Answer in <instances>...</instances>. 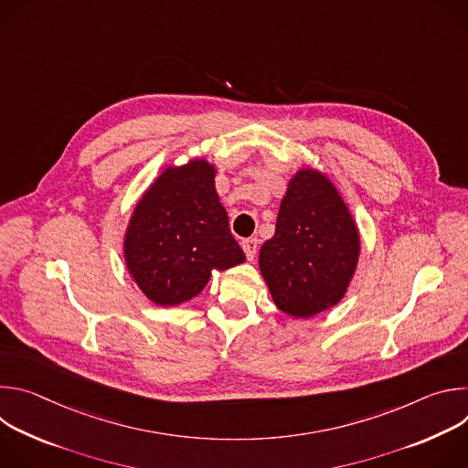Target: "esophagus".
<instances>
[{
	"mask_svg": "<svg viewBox=\"0 0 468 468\" xmlns=\"http://www.w3.org/2000/svg\"><path fill=\"white\" fill-rule=\"evenodd\" d=\"M240 246H242V250H244V253H246V259H248V261H253L255 255H257L259 240H257V239H244V240L240 242Z\"/></svg>",
	"mask_w": 468,
	"mask_h": 468,
	"instance_id": "obj_1",
	"label": "esophagus"
}]
</instances>
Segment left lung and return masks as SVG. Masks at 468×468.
Wrapping results in <instances>:
<instances>
[{
	"instance_id": "8db88e82",
	"label": "left lung",
	"mask_w": 468,
	"mask_h": 468,
	"mask_svg": "<svg viewBox=\"0 0 468 468\" xmlns=\"http://www.w3.org/2000/svg\"><path fill=\"white\" fill-rule=\"evenodd\" d=\"M361 253L357 224L322 170L300 166L280 204L276 233L259 250V271L278 309L311 318L335 307Z\"/></svg>"
}]
</instances>
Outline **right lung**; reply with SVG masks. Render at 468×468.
<instances>
[{"label":"right lung","mask_w":468,"mask_h":468,"mask_svg":"<svg viewBox=\"0 0 468 468\" xmlns=\"http://www.w3.org/2000/svg\"><path fill=\"white\" fill-rule=\"evenodd\" d=\"M215 177L217 165L204 157L168 165L129 217L125 269L155 305L185 303L206 289L213 271L246 261L229 231Z\"/></svg>","instance_id":"right-lung-1"}]
</instances>
